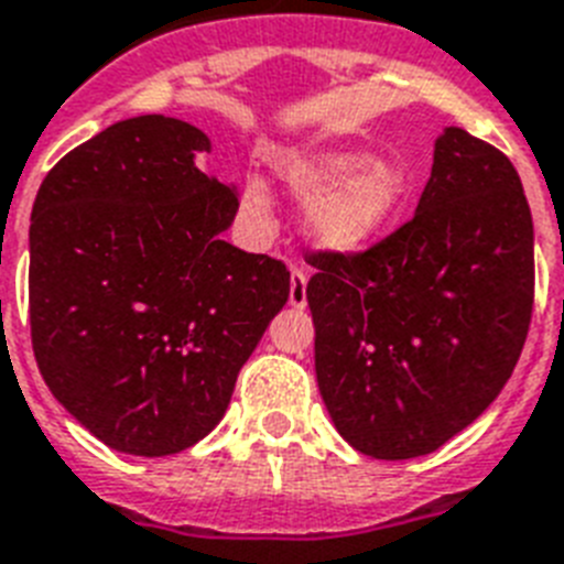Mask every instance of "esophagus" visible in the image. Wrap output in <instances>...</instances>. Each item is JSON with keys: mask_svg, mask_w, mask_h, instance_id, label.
I'll use <instances>...</instances> for the list:
<instances>
[{"mask_svg": "<svg viewBox=\"0 0 564 564\" xmlns=\"http://www.w3.org/2000/svg\"><path fill=\"white\" fill-rule=\"evenodd\" d=\"M291 307H305L307 305V273L293 268L291 271V293H288Z\"/></svg>", "mask_w": 564, "mask_h": 564, "instance_id": "34e87169", "label": "esophagus"}]
</instances>
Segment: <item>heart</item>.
<instances>
[{
	"label": "heart",
	"mask_w": 564,
	"mask_h": 564,
	"mask_svg": "<svg viewBox=\"0 0 564 564\" xmlns=\"http://www.w3.org/2000/svg\"><path fill=\"white\" fill-rule=\"evenodd\" d=\"M282 180L300 202H307V234L330 253H359L399 219L411 196V173L391 159H368L354 151H322L293 156ZM250 216L264 219L271 194L264 182L250 180L242 191Z\"/></svg>",
	"instance_id": "b5f03b06"
}]
</instances>
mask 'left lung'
Returning a JSON list of instances; mask_svg holds the SVG:
<instances>
[{
	"instance_id": "8db88e82",
	"label": "left lung",
	"mask_w": 564,
	"mask_h": 564,
	"mask_svg": "<svg viewBox=\"0 0 564 564\" xmlns=\"http://www.w3.org/2000/svg\"><path fill=\"white\" fill-rule=\"evenodd\" d=\"M311 264L316 382L359 454H433L511 379L533 314V223L494 144L445 128L411 223Z\"/></svg>"
}]
</instances>
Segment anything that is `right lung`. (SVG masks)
I'll return each mask as SVG.
<instances>
[{"instance_id": "obj_1", "label": "right lung", "mask_w": 564, "mask_h": 564, "mask_svg": "<svg viewBox=\"0 0 564 564\" xmlns=\"http://www.w3.org/2000/svg\"><path fill=\"white\" fill-rule=\"evenodd\" d=\"M173 117L110 124L62 156L31 214V341L59 405L119 454L205 440L291 293L279 259L225 242L239 199Z\"/></svg>"}]
</instances>
